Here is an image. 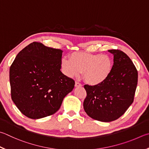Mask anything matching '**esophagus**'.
<instances>
[{
  "mask_svg": "<svg viewBox=\"0 0 149 149\" xmlns=\"http://www.w3.org/2000/svg\"><path fill=\"white\" fill-rule=\"evenodd\" d=\"M82 86L81 84L79 83V82L75 81V87H79V86Z\"/></svg>",
  "mask_w": 149,
  "mask_h": 149,
  "instance_id": "1",
  "label": "esophagus"
}]
</instances>
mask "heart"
Wrapping results in <instances>:
<instances>
[{
    "mask_svg": "<svg viewBox=\"0 0 149 149\" xmlns=\"http://www.w3.org/2000/svg\"><path fill=\"white\" fill-rule=\"evenodd\" d=\"M61 66L65 74L70 77H77L83 72L85 81L96 86L104 83L111 74L113 63L110 56L90 53H74L70 60L63 58Z\"/></svg>",
    "mask_w": 149,
    "mask_h": 149,
    "instance_id": "b5f03b06",
    "label": "heart"
}]
</instances>
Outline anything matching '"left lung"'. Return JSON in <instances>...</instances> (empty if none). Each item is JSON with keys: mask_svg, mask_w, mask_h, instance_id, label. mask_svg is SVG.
I'll return each instance as SVG.
<instances>
[{"mask_svg": "<svg viewBox=\"0 0 149 149\" xmlns=\"http://www.w3.org/2000/svg\"><path fill=\"white\" fill-rule=\"evenodd\" d=\"M113 55L111 74L96 86L85 85L84 110L93 119L111 122L118 119L134 102L138 74L129 56L122 51L108 50Z\"/></svg>", "mask_w": 149, "mask_h": 149, "instance_id": "8db88e82", "label": "left lung"}]
</instances>
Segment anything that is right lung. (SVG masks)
Here are the masks:
<instances>
[{"instance_id": "right-lung-1", "label": "right lung", "mask_w": 149, "mask_h": 149, "mask_svg": "<svg viewBox=\"0 0 149 149\" xmlns=\"http://www.w3.org/2000/svg\"><path fill=\"white\" fill-rule=\"evenodd\" d=\"M61 49L32 42L16 56L10 68L12 99L24 115L39 119L55 113L75 81L61 71Z\"/></svg>"}]
</instances>
